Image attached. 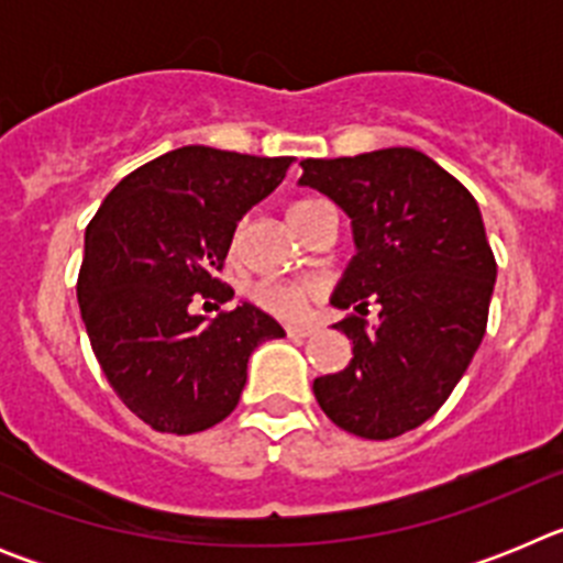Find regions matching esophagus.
I'll list each match as a JSON object with an SVG mask.
<instances>
[{"label":"esophagus","mask_w":563,"mask_h":563,"mask_svg":"<svg viewBox=\"0 0 563 563\" xmlns=\"http://www.w3.org/2000/svg\"><path fill=\"white\" fill-rule=\"evenodd\" d=\"M312 332H316V327H305V324L287 327V335H290V338H310Z\"/></svg>","instance_id":"34e87169"}]
</instances>
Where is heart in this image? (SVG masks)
<instances>
[{
    "instance_id": "heart-1",
    "label": "heart",
    "mask_w": 563,
    "mask_h": 563,
    "mask_svg": "<svg viewBox=\"0 0 563 563\" xmlns=\"http://www.w3.org/2000/svg\"><path fill=\"white\" fill-rule=\"evenodd\" d=\"M318 206H321L318 200L292 202V208H290L292 225L301 231L305 220L310 217L312 211H316ZM236 239L239 236H233V247H236ZM251 298H253V305L262 307V310L271 312V316L292 321V318L305 316L307 307H310V301L316 298V287L312 285H287V282H258V285L251 287Z\"/></svg>"
}]
</instances>
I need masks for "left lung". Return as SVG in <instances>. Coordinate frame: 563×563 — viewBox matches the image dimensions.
<instances>
[{
  "label": "left lung",
  "mask_w": 563,
  "mask_h": 563,
  "mask_svg": "<svg viewBox=\"0 0 563 563\" xmlns=\"http://www.w3.org/2000/svg\"><path fill=\"white\" fill-rule=\"evenodd\" d=\"M301 168V186L346 211L357 247L330 298L358 312L335 324L352 361L312 391L338 429L391 440L437 415L485 335L496 258L479 206L417 148L310 157ZM369 303L375 325L362 318Z\"/></svg>",
  "instance_id": "1"
}]
</instances>
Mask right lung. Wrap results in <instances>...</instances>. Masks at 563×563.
<instances>
[{
    "mask_svg": "<svg viewBox=\"0 0 563 563\" xmlns=\"http://www.w3.org/2000/svg\"><path fill=\"white\" fill-rule=\"evenodd\" d=\"M292 157L183 146L126 174L84 233L78 305L114 395L163 434H197L236 409L247 357L282 338L276 318L239 305L194 316L222 285L236 222L285 180ZM206 301V305H208Z\"/></svg>",
    "mask_w": 563,
    "mask_h": 563,
    "instance_id": "1",
    "label": "right lung"
}]
</instances>
